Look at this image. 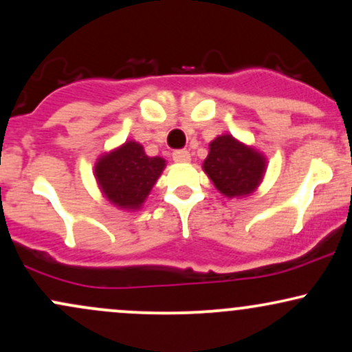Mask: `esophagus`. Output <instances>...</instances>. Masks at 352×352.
<instances>
[{
    "label": "esophagus",
    "instance_id": "esophagus-1",
    "mask_svg": "<svg viewBox=\"0 0 352 352\" xmlns=\"http://www.w3.org/2000/svg\"><path fill=\"white\" fill-rule=\"evenodd\" d=\"M172 159L175 162H188L190 160V152L185 151V148H179V151L172 152Z\"/></svg>",
    "mask_w": 352,
    "mask_h": 352
}]
</instances>
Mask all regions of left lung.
<instances>
[{"label": "left lung", "mask_w": 352, "mask_h": 352, "mask_svg": "<svg viewBox=\"0 0 352 352\" xmlns=\"http://www.w3.org/2000/svg\"><path fill=\"white\" fill-rule=\"evenodd\" d=\"M204 170L223 195H248L263 177L265 159L232 135H220L210 144Z\"/></svg>", "instance_id": "obj_1"}]
</instances>
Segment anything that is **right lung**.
<instances>
[{"instance_id":"add662e5","label":"right lung","mask_w":352,"mask_h":352,"mask_svg":"<svg viewBox=\"0 0 352 352\" xmlns=\"http://www.w3.org/2000/svg\"><path fill=\"white\" fill-rule=\"evenodd\" d=\"M165 167L160 157H147L142 145L125 142L104 155L96 165V177L112 204L122 208H139Z\"/></svg>"}]
</instances>
